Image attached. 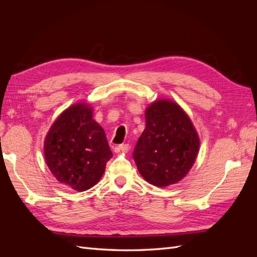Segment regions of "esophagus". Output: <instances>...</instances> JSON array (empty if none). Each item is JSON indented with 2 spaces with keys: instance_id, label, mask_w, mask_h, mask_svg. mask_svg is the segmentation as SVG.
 Returning a JSON list of instances; mask_svg holds the SVG:
<instances>
[{
  "instance_id": "esophagus-1",
  "label": "esophagus",
  "mask_w": 257,
  "mask_h": 257,
  "mask_svg": "<svg viewBox=\"0 0 257 257\" xmlns=\"http://www.w3.org/2000/svg\"><path fill=\"white\" fill-rule=\"evenodd\" d=\"M119 151H122V152H127L128 149H130V146L127 144H122L118 147Z\"/></svg>"
}]
</instances>
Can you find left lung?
Listing matches in <instances>:
<instances>
[{
  "label": "left lung",
  "instance_id": "obj_1",
  "mask_svg": "<svg viewBox=\"0 0 257 257\" xmlns=\"http://www.w3.org/2000/svg\"><path fill=\"white\" fill-rule=\"evenodd\" d=\"M146 127L133 158L149 183L164 188L190 172L199 149L198 134L189 115L169 99L155 100L146 109Z\"/></svg>",
  "mask_w": 257,
  "mask_h": 257
}]
</instances>
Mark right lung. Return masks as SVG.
I'll list each match as a JSON object with an SVG mask.
<instances>
[{
    "instance_id": "1",
    "label": "right lung",
    "mask_w": 257,
    "mask_h": 257,
    "mask_svg": "<svg viewBox=\"0 0 257 257\" xmlns=\"http://www.w3.org/2000/svg\"><path fill=\"white\" fill-rule=\"evenodd\" d=\"M44 152L57 180L78 192L94 186L112 158L105 132L85 103L68 107L58 116L45 138Z\"/></svg>"
}]
</instances>
